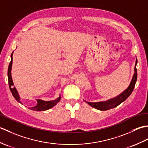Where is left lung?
Returning <instances> with one entry per match:
<instances>
[{
  "instance_id": "1",
  "label": "left lung",
  "mask_w": 148,
  "mask_h": 148,
  "mask_svg": "<svg viewBox=\"0 0 148 148\" xmlns=\"http://www.w3.org/2000/svg\"><path fill=\"white\" fill-rule=\"evenodd\" d=\"M137 64V60L136 59V65H135V68H134L135 72L132 77V79L130 82V84H129V86H128L127 88L125 91H123L121 93L119 94V95L114 97V98L111 99L103 102H86V101L85 102L87 103H88L90 106H92L93 108L98 110H100V111H107V110L114 108L116 107H117L121 103L124 102L125 100H127L128 97L131 95V93H132L133 90L134 89L135 85H136L137 78V69H136Z\"/></svg>"
}]
</instances>
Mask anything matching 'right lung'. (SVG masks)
I'll return each instance as SVG.
<instances>
[{
    "mask_svg": "<svg viewBox=\"0 0 148 148\" xmlns=\"http://www.w3.org/2000/svg\"><path fill=\"white\" fill-rule=\"evenodd\" d=\"M13 52L12 53V54L11 55V60L10 63H9V67H8V83H9V88H10L11 92L12 94V95H13V97H14V99L16 100L18 102L21 103L22 104L21 102L20 101V97L19 96L18 91L16 90V88L13 86L14 83H13V81H12V77H11V68H12V55H13ZM60 99H61V97H60V95L58 99H56L54 100H50V101H45V100H42L40 99H37V105L36 106L33 107V108H30V109L33 110V111H46V110L51 109L53 106H55L56 103L60 100Z\"/></svg>",
    "mask_w": 148,
    "mask_h": 148,
    "instance_id": "right-lung-1",
    "label": "right lung"
}]
</instances>
